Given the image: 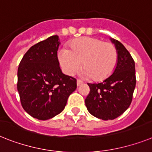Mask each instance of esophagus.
I'll return each mask as SVG.
<instances>
[{"mask_svg":"<svg viewBox=\"0 0 152 152\" xmlns=\"http://www.w3.org/2000/svg\"><path fill=\"white\" fill-rule=\"evenodd\" d=\"M76 83H77V86H80L83 83V81L80 80H77V82Z\"/></svg>","mask_w":152,"mask_h":152,"instance_id":"esophagus-1","label":"esophagus"}]
</instances>
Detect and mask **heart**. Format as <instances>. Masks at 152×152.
Returning a JSON list of instances; mask_svg holds the SVG:
<instances>
[{"label": "heart", "mask_w": 152, "mask_h": 152, "mask_svg": "<svg viewBox=\"0 0 152 152\" xmlns=\"http://www.w3.org/2000/svg\"><path fill=\"white\" fill-rule=\"evenodd\" d=\"M58 58L67 75H72L81 66V76L101 81L113 72L117 64L118 53L114 45L101 39L82 37L69 44V50L60 48Z\"/></svg>", "instance_id": "heart-1"}]
</instances>
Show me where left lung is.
Returning <instances> with one entry per match:
<instances>
[{
  "label": "left lung",
  "mask_w": 152,
  "mask_h": 152,
  "mask_svg": "<svg viewBox=\"0 0 152 152\" xmlns=\"http://www.w3.org/2000/svg\"><path fill=\"white\" fill-rule=\"evenodd\" d=\"M118 53L113 74L100 83H88L90 91L85 100L88 111L107 121L119 117L131 105L136 85L133 58L119 41L111 39Z\"/></svg>",
  "instance_id": "left-lung-1"
}]
</instances>
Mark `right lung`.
Returning a JSON list of instances; mask_svg holds the SVG:
<instances>
[{"mask_svg": "<svg viewBox=\"0 0 152 152\" xmlns=\"http://www.w3.org/2000/svg\"><path fill=\"white\" fill-rule=\"evenodd\" d=\"M57 35L34 45L23 56L18 69V91L23 109L36 119L48 120L64 110L76 80L62 72Z\"/></svg>", "mask_w": 152, "mask_h": 152, "instance_id": "right-lung-1", "label": "right lung"}]
</instances>
